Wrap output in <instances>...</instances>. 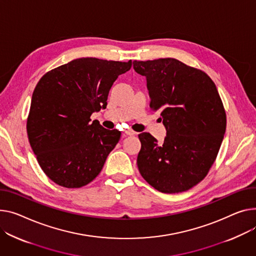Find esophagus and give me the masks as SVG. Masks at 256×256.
<instances>
[{
  "instance_id": "obj_1",
  "label": "esophagus",
  "mask_w": 256,
  "mask_h": 256,
  "mask_svg": "<svg viewBox=\"0 0 256 256\" xmlns=\"http://www.w3.org/2000/svg\"><path fill=\"white\" fill-rule=\"evenodd\" d=\"M124 132H126V134H128V136H134V134H136V132H134V130H126Z\"/></svg>"
}]
</instances>
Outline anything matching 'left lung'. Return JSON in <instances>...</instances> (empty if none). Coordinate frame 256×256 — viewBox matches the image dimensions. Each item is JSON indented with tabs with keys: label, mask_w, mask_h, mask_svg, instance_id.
<instances>
[{
	"label": "left lung",
	"mask_w": 256,
	"mask_h": 256,
	"mask_svg": "<svg viewBox=\"0 0 256 256\" xmlns=\"http://www.w3.org/2000/svg\"><path fill=\"white\" fill-rule=\"evenodd\" d=\"M145 76L150 107L160 112L164 143L139 134L137 164L142 177L160 192L190 190L208 174L226 128L222 102L212 79L176 58L132 62Z\"/></svg>",
	"instance_id": "8db88e82"
}]
</instances>
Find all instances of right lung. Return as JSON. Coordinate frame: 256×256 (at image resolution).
Wrapping results in <instances>:
<instances>
[{"mask_svg": "<svg viewBox=\"0 0 256 256\" xmlns=\"http://www.w3.org/2000/svg\"><path fill=\"white\" fill-rule=\"evenodd\" d=\"M128 62L76 58L46 73L32 92L26 130L30 147L49 179L66 188L92 182L122 132L90 116L107 106L113 83Z\"/></svg>", "mask_w": 256, "mask_h": 256, "instance_id": "right-lung-1", "label": "right lung"}]
</instances>
